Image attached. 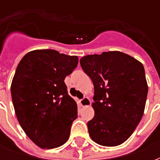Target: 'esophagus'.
<instances>
[{"instance_id":"1","label":"esophagus","mask_w":160,"mask_h":160,"mask_svg":"<svg viewBox=\"0 0 160 160\" xmlns=\"http://www.w3.org/2000/svg\"><path fill=\"white\" fill-rule=\"evenodd\" d=\"M91 105V102H90V100L89 98L85 97L83 98L82 100H80V105L82 107H87L90 106Z\"/></svg>"}]
</instances>
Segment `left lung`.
I'll use <instances>...</instances> for the list:
<instances>
[{"label":"left lung","instance_id":"left-lung-1","mask_svg":"<svg viewBox=\"0 0 160 160\" xmlns=\"http://www.w3.org/2000/svg\"><path fill=\"white\" fill-rule=\"evenodd\" d=\"M80 63L95 88V116L87 123L90 138L103 146L123 144L144 114L148 95L144 66L120 51L86 55Z\"/></svg>","mask_w":160,"mask_h":160}]
</instances>
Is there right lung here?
<instances>
[{
    "mask_svg": "<svg viewBox=\"0 0 160 160\" xmlns=\"http://www.w3.org/2000/svg\"><path fill=\"white\" fill-rule=\"evenodd\" d=\"M78 65L75 55L36 50L24 56L11 82L14 109L26 135L42 149L61 146L70 137L77 105L65 78Z\"/></svg>",
    "mask_w": 160,
    "mask_h": 160,
    "instance_id": "right-lung-1",
    "label": "right lung"
}]
</instances>
